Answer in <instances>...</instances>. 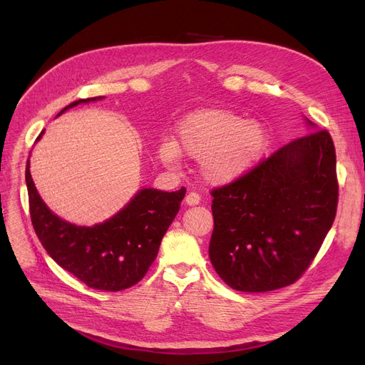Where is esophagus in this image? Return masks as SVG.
Returning <instances> with one entry per match:
<instances>
[{"mask_svg":"<svg viewBox=\"0 0 365 365\" xmlns=\"http://www.w3.org/2000/svg\"><path fill=\"white\" fill-rule=\"evenodd\" d=\"M200 201H201V197H200V194L198 192H189L187 195H186V204L187 205H197V204H200Z\"/></svg>","mask_w":365,"mask_h":365,"instance_id":"1","label":"esophagus"}]
</instances>
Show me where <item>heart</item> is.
Instances as JSON below:
<instances>
[{"mask_svg": "<svg viewBox=\"0 0 365 365\" xmlns=\"http://www.w3.org/2000/svg\"><path fill=\"white\" fill-rule=\"evenodd\" d=\"M266 146V133L255 121H242L226 109H202L178 127V143L164 140L158 146L160 161L173 168L183 155L200 160L202 176L210 183H229L250 168Z\"/></svg>", "mask_w": 365, "mask_h": 365, "instance_id": "heart-1", "label": "heart"}]
</instances>
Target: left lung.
Segmentation results:
<instances>
[{"instance_id": "1", "label": "left lung", "mask_w": 365, "mask_h": 365, "mask_svg": "<svg viewBox=\"0 0 365 365\" xmlns=\"http://www.w3.org/2000/svg\"><path fill=\"white\" fill-rule=\"evenodd\" d=\"M308 123L314 131L212 190L215 229L208 255L234 290L263 293L294 284L334 222V143L327 130Z\"/></svg>"}]
</instances>
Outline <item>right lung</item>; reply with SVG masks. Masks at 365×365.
Listing matches in <instances>:
<instances>
[{
  "mask_svg": "<svg viewBox=\"0 0 365 365\" xmlns=\"http://www.w3.org/2000/svg\"><path fill=\"white\" fill-rule=\"evenodd\" d=\"M96 99L102 98L75 101L61 113ZM25 178L31 222L46 252L90 289L103 292L125 290L146 275L186 194L183 186L176 192L142 189L118 215L86 227L68 223L50 212L36 192L29 161Z\"/></svg>",
  "mask_w": 365,
  "mask_h": 365,
  "instance_id": "right-lung-1",
  "label": "right lung"
}]
</instances>
